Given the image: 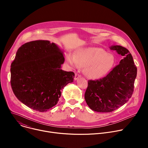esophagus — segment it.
I'll use <instances>...</instances> for the list:
<instances>
[{
    "label": "esophagus",
    "instance_id": "1",
    "mask_svg": "<svg viewBox=\"0 0 148 148\" xmlns=\"http://www.w3.org/2000/svg\"><path fill=\"white\" fill-rule=\"evenodd\" d=\"M81 77V75H79V74H78V73H75V77H74V79L75 80H77V79H78L79 78H80Z\"/></svg>",
    "mask_w": 148,
    "mask_h": 148
}]
</instances>
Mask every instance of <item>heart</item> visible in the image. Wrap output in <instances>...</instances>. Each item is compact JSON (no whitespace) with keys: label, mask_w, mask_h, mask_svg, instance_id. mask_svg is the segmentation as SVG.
Here are the masks:
<instances>
[{"label":"heart","mask_w":148,"mask_h":148,"mask_svg":"<svg viewBox=\"0 0 148 148\" xmlns=\"http://www.w3.org/2000/svg\"><path fill=\"white\" fill-rule=\"evenodd\" d=\"M67 62L72 68H77L78 65L84 67L87 76L98 79L110 73L115 64V58L102 49L88 47L77 50L74 56L69 54Z\"/></svg>","instance_id":"b5f03b06"}]
</instances>
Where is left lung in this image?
<instances>
[{"label":"left lung","mask_w":148,"mask_h":148,"mask_svg":"<svg viewBox=\"0 0 148 148\" xmlns=\"http://www.w3.org/2000/svg\"><path fill=\"white\" fill-rule=\"evenodd\" d=\"M123 56L119 64L106 77L97 80H89L85 92V99L88 107L99 112H110L124 105L132 97L137 68L128 49L121 46H112Z\"/></svg>","instance_id":"obj_1"}]
</instances>
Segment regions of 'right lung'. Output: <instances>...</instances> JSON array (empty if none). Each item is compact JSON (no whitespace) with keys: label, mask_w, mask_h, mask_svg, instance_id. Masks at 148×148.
<instances>
[{"label":"right lung","mask_w":148,"mask_h":148,"mask_svg":"<svg viewBox=\"0 0 148 148\" xmlns=\"http://www.w3.org/2000/svg\"><path fill=\"white\" fill-rule=\"evenodd\" d=\"M62 51L48 40L28 42L17 50L11 64L10 84L17 98L28 107L47 111L57 103L61 91L75 74L61 69Z\"/></svg>","instance_id":"right-lung-1"}]
</instances>
